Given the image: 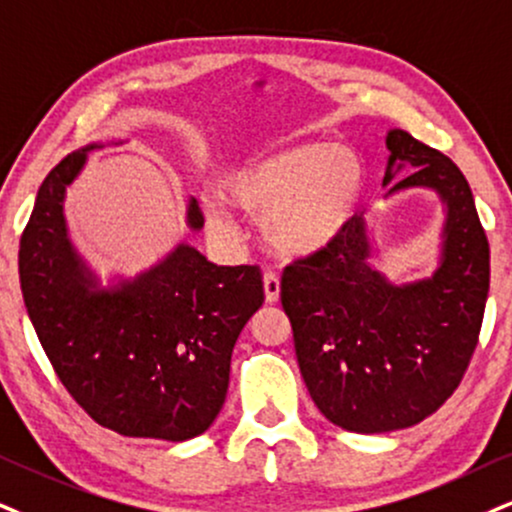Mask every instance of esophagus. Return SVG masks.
Returning <instances> with one entry per match:
<instances>
[{
    "label": "esophagus",
    "instance_id": "esophagus-1",
    "mask_svg": "<svg viewBox=\"0 0 512 512\" xmlns=\"http://www.w3.org/2000/svg\"><path fill=\"white\" fill-rule=\"evenodd\" d=\"M263 289H266L268 304H275L280 299V277L273 270H266V275H263Z\"/></svg>",
    "mask_w": 512,
    "mask_h": 512
}]
</instances>
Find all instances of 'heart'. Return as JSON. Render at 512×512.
Instances as JSON below:
<instances>
[{
    "mask_svg": "<svg viewBox=\"0 0 512 512\" xmlns=\"http://www.w3.org/2000/svg\"><path fill=\"white\" fill-rule=\"evenodd\" d=\"M365 173L356 151L311 142L244 163L220 180V197L261 216L268 244L287 256H311L337 242L356 218ZM206 220L220 235L235 227L223 201L204 199Z\"/></svg>",
    "mask_w": 512,
    "mask_h": 512,
    "instance_id": "b5f03b06",
    "label": "heart"
}]
</instances>
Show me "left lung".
<instances>
[{
	"label": "left lung",
	"instance_id": "obj_1",
	"mask_svg": "<svg viewBox=\"0 0 512 512\" xmlns=\"http://www.w3.org/2000/svg\"><path fill=\"white\" fill-rule=\"evenodd\" d=\"M387 147L384 185L394 168L413 170L389 194L432 187L449 208L434 277L384 280L356 216L337 242L289 263L280 282L308 394L327 420L361 434L418 425L449 399L477 349L489 294V242L465 175L406 130H391Z\"/></svg>",
	"mask_w": 512,
	"mask_h": 512
}]
</instances>
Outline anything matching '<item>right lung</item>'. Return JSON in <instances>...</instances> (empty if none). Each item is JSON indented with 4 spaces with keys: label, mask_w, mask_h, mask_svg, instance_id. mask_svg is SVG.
<instances>
[{
    "label": "right lung",
    "mask_w": 512,
    "mask_h": 512,
    "mask_svg": "<svg viewBox=\"0 0 512 512\" xmlns=\"http://www.w3.org/2000/svg\"><path fill=\"white\" fill-rule=\"evenodd\" d=\"M90 149L68 154L37 192L18 249L25 308L56 377L94 422L123 437L192 439L223 408L232 349L266 299L261 268L216 266L180 244L97 292L63 220V192ZM187 223L204 225L194 199Z\"/></svg>",
    "instance_id": "right-lung-1"
}]
</instances>
